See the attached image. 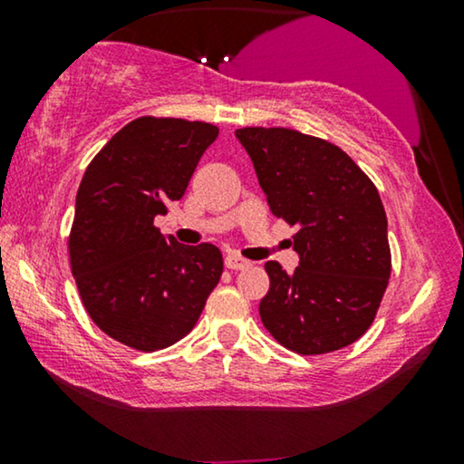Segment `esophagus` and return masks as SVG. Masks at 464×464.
Here are the masks:
<instances>
[{"label":"esophagus","mask_w":464,"mask_h":464,"mask_svg":"<svg viewBox=\"0 0 464 464\" xmlns=\"http://www.w3.org/2000/svg\"><path fill=\"white\" fill-rule=\"evenodd\" d=\"M226 266L230 270H245V268H249V262H246L245 257L237 256V253H227V256H226Z\"/></svg>","instance_id":"esophagus-1"}]
</instances>
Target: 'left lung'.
Instances as JSON below:
<instances>
[{"mask_svg":"<svg viewBox=\"0 0 464 464\" xmlns=\"http://www.w3.org/2000/svg\"><path fill=\"white\" fill-rule=\"evenodd\" d=\"M270 211L297 226V268L266 262L259 316L300 354L340 351L367 332L391 276L386 213L363 170L338 145L291 129H238Z\"/></svg>","mask_w":464,"mask_h":464,"instance_id":"1","label":"left lung"}]
</instances>
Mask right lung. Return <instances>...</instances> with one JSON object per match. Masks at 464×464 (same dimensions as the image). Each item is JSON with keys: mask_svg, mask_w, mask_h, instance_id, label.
<instances>
[{"mask_svg": "<svg viewBox=\"0 0 464 464\" xmlns=\"http://www.w3.org/2000/svg\"><path fill=\"white\" fill-rule=\"evenodd\" d=\"M218 126L137 118L88 164L69 237L72 272L101 332L158 351L192 332L224 272L211 243L189 246L154 226L192 179Z\"/></svg>", "mask_w": 464, "mask_h": 464, "instance_id": "right-lung-1", "label": "right lung"}]
</instances>
